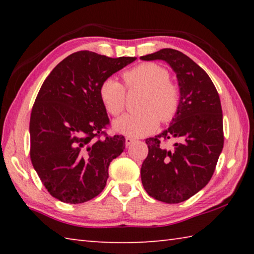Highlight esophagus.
Wrapping results in <instances>:
<instances>
[{"instance_id":"1","label":"esophagus","mask_w":254,"mask_h":254,"mask_svg":"<svg viewBox=\"0 0 254 254\" xmlns=\"http://www.w3.org/2000/svg\"><path fill=\"white\" fill-rule=\"evenodd\" d=\"M134 139H133V137H130V136H127L126 137V145H127V147H130V145L133 143V142H134Z\"/></svg>"}]
</instances>
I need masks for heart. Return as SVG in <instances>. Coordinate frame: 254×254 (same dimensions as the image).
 I'll return each mask as SVG.
<instances>
[{"mask_svg":"<svg viewBox=\"0 0 254 254\" xmlns=\"http://www.w3.org/2000/svg\"><path fill=\"white\" fill-rule=\"evenodd\" d=\"M128 88L145 89L142 107L137 113H127L113 123L114 130L121 134L137 137L148 135L159 127L160 119L169 122L179 107V91L170 83L169 71L158 64L144 63L123 74ZM98 96L105 110L112 115L121 113L126 106V88L114 77H107L98 88Z\"/></svg>","mask_w":254,"mask_h":254,"instance_id":"heart-1","label":"heart"}]
</instances>
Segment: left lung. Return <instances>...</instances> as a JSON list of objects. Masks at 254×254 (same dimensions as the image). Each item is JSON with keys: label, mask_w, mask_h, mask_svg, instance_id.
<instances>
[{"label": "left lung", "mask_w": 254, "mask_h": 254, "mask_svg": "<svg viewBox=\"0 0 254 254\" xmlns=\"http://www.w3.org/2000/svg\"><path fill=\"white\" fill-rule=\"evenodd\" d=\"M163 60L177 76L180 101L169 127L145 140L148 157L141 167V180L148 194L168 204L187 200L212 178L224 144L223 114L218 93L204 69L188 56L166 48L140 57ZM161 138H175L171 149Z\"/></svg>", "instance_id": "1"}]
</instances>
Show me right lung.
<instances>
[{"instance_id": "obj_1", "label": "right lung", "mask_w": 254, "mask_h": 254, "mask_svg": "<svg viewBox=\"0 0 254 254\" xmlns=\"http://www.w3.org/2000/svg\"><path fill=\"white\" fill-rule=\"evenodd\" d=\"M134 60L77 51L60 62L42 84L30 118V157L55 198L80 204L104 189L110 163L123 152L126 139H98L110 122L98 88Z\"/></svg>"}]
</instances>
